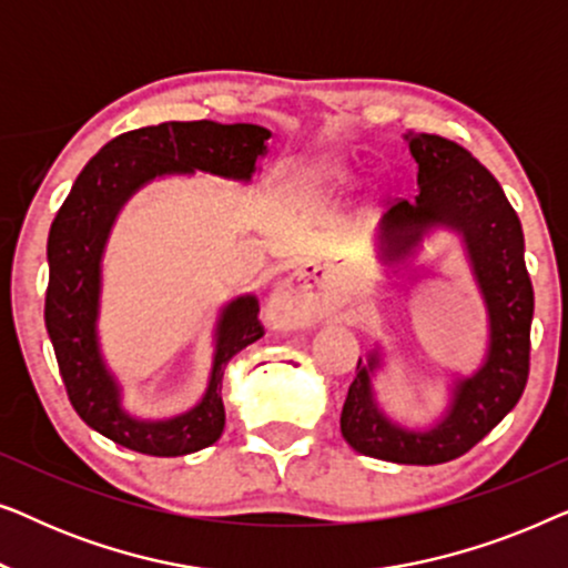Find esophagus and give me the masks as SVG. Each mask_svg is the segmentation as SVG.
Returning a JSON list of instances; mask_svg holds the SVG:
<instances>
[{"label": "esophagus", "mask_w": 568, "mask_h": 568, "mask_svg": "<svg viewBox=\"0 0 568 568\" xmlns=\"http://www.w3.org/2000/svg\"><path fill=\"white\" fill-rule=\"evenodd\" d=\"M266 315L274 328H302V325L313 323L317 315V297L310 286V274L297 271L284 278L271 294Z\"/></svg>", "instance_id": "1"}]
</instances>
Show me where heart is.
I'll list each match as a JSON object with an SVG mask.
<instances>
[{"mask_svg":"<svg viewBox=\"0 0 568 568\" xmlns=\"http://www.w3.org/2000/svg\"><path fill=\"white\" fill-rule=\"evenodd\" d=\"M336 181H341V183H346L348 178H346V173H336Z\"/></svg>","mask_w":568,"mask_h":568,"instance_id":"b5f03b06","label":"heart"}]
</instances>
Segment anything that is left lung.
<instances>
[{
	"mask_svg": "<svg viewBox=\"0 0 568 568\" xmlns=\"http://www.w3.org/2000/svg\"><path fill=\"white\" fill-rule=\"evenodd\" d=\"M418 165L416 201H398L379 220L377 253L387 266L418 253L432 230L460 237L488 315L480 367L453 383L449 403L424 429L395 422L379 408L372 379L383 352L372 348L341 410V434L356 453L398 465H439L478 445L511 408L530 372L532 284L525 268L523 224L501 185L460 144L437 134H406Z\"/></svg>",
	"mask_w": 568,
	"mask_h": 568,
	"instance_id": "obj_1",
	"label": "left lung"
}]
</instances>
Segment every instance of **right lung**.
Segmentation results:
<instances>
[{"label":"right lung","instance_id":"1","mask_svg":"<svg viewBox=\"0 0 568 568\" xmlns=\"http://www.w3.org/2000/svg\"><path fill=\"white\" fill-rule=\"evenodd\" d=\"M268 136L271 131L255 123L216 121H168L126 131L84 165L51 224L45 331L74 410L115 445L154 457L191 455L214 445L224 432V367L263 336V325L255 294L230 300L216 317L212 372L196 406L170 418L129 414L98 333L103 255L113 224L129 199L154 178L199 170L251 183L268 152Z\"/></svg>","mask_w":568,"mask_h":568}]
</instances>
